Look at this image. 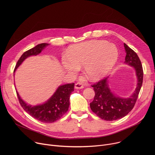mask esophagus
<instances>
[{
  "mask_svg": "<svg viewBox=\"0 0 155 155\" xmlns=\"http://www.w3.org/2000/svg\"><path fill=\"white\" fill-rule=\"evenodd\" d=\"M74 87H75V89H82V88H83V85L81 83H77L75 84Z\"/></svg>",
  "mask_w": 155,
  "mask_h": 155,
  "instance_id": "34e87169",
  "label": "esophagus"
}]
</instances>
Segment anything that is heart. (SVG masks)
<instances>
[{
    "label": "heart",
    "mask_w": 155,
    "mask_h": 155,
    "mask_svg": "<svg viewBox=\"0 0 155 155\" xmlns=\"http://www.w3.org/2000/svg\"><path fill=\"white\" fill-rule=\"evenodd\" d=\"M118 58V51L113 43L104 40H91L71 47L68 58L62 64L70 74H75L83 66L86 76L92 81L103 78L111 70Z\"/></svg>",
    "instance_id": "obj_1"
}]
</instances>
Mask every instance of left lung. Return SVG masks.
Returning <instances> with one entry per match:
<instances>
[{"label":"left lung","instance_id":"obj_1","mask_svg":"<svg viewBox=\"0 0 155 155\" xmlns=\"http://www.w3.org/2000/svg\"><path fill=\"white\" fill-rule=\"evenodd\" d=\"M126 53L124 64L133 67L137 77V86L132 94L126 98L121 97L113 93L109 86V77L93 84L95 96L90 103L92 111L99 118L106 121L117 120L127 115L133 108L139 96L143 82V69L136 53L126 43Z\"/></svg>","mask_w":155,"mask_h":155}]
</instances>
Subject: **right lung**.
Instances as JSON below:
<instances>
[{
  "instance_id": "1",
  "label": "right lung",
  "mask_w": 155,
  "mask_h": 155,
  "mask_svg": "<svg viewBox=\"0 0 155 155\" xmlns=\"http://www.w3.org/2000/svg\"><path fill=\"white\" fill-rule=\"evenodd\" d=\"M48 45H49V43H40L25 52L18 61L14 73L26 58L39 54ZM74 90V83L60 85L48 101L43 104L34 106L28 105L20 97L17 91L16 94L21 107L28 114L41 122L51 123L60 119L68 112L70 105V96Z\"/></svg>"
}]
</instances>
